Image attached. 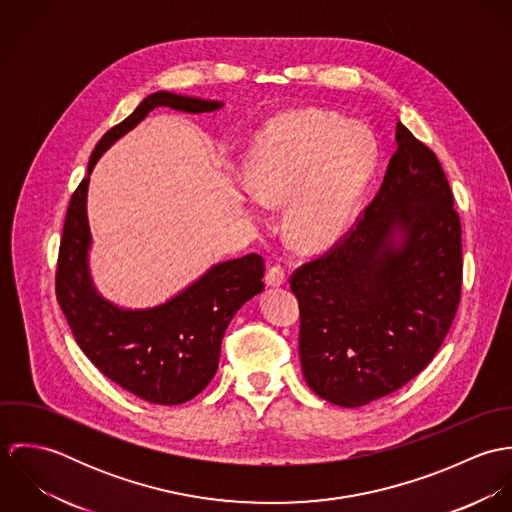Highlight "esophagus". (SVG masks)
I'll return each mask as SVG.
<instances>
[{"label":"esophagus","mask_w":512,"mask_h":512,"mask_svg":"<svg viewBox=\"0 0 512 512\" xmlns=\"http://www.w3.org/2000/svg\"><path fill=\"white\" fill-rule=\"evenodd\" d=\"M266 284L272 286V288H280L286 284V272L282 266H272L268 272H266Z\"/></svg>","instance_id":"34e87169"}]
</instances>
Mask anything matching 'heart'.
<instances>
[{
    "label": "heart",
    "instance_id": "1",
    "mask_svg": "<svg viewBox=\"0 0 512 512\" xmlns=\"http://www.w3.org/2000/svg\"><path fill=\"white\" fill-rule=\"evenodd\" d=\"M376 165V146L361 124L329 112L278 116L260 134L248 159V183L268 205L286 209V230L299 248L339 240L357 217Z\"/></svg>",
    "mask_w": 512,
    "mask_h": 512
}]
</instances>
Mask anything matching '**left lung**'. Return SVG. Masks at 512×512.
<instances>
[{"instance_id": "8db88e82", "label": "left lung", "mask_w": 512, "mask_h": 512, "mask_svg": "<svg viewBox=\"0 0 512 512\" xmlns=\"http://www.w3.org/2000/svg\"><path fill=\"white\" fill-rule=\"evenodd\" d=\"M461 272L447 177L436 153L398 122L396 151L363 217L292 274L309 388L357 408L418 376L453 323Z\"/></svg>"}]
</instances>
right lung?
I'll return each mask as SVG.
<instances>
[{
	"instance_id": "right-lung-1",
	"label": "right lung",
	"mask_w": 512,
	"mask_h": 512,
	"mask_svg": "<svg viewBox=\"0 0 512 512\" xmlns=\"http://www.w3.org/2000/svg\"><path fill=\"white\" fill-rule=\"evenodd\" d=\"M157 106L203 114L219 110L222 102L159 90L102 136L90 155L86 177L71 197L55 282L74 339L92 365L142 400L175 406L195 398L213 380L228 323L264 290V258L248 254L215 264L183 292L147 309H124L96 292L88 266L90 173L102 153Z\"/></svg>"
}]
</instances>
